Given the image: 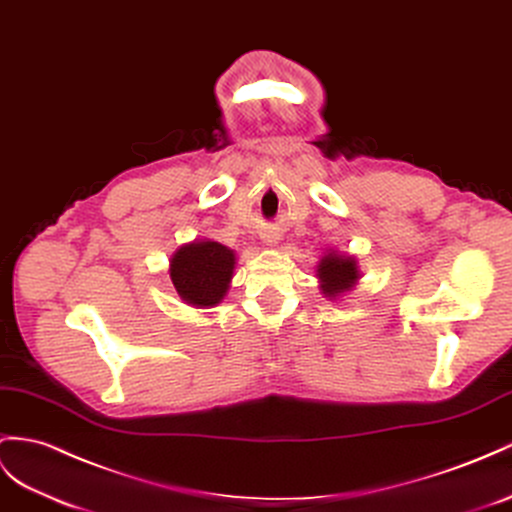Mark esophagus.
<instances>
[{"label":"esophagus","instance_id":"34e87169","mask_svg":"<svg viewBox=\"0 0 512 512\" xmlns=\"http://www.w3.org/2000/svg\"><path fill=\"white\" fill-rule=\"evenodd\" d=\"M268 242H270V244H272V242H274V240H268Z\"/></svg>","mask_w":512,"mask_h":512}]
</instances>
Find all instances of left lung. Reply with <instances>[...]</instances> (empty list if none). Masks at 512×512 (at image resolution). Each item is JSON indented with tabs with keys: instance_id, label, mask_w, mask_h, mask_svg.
<instances>
[{
	"instance_id": "obj_1",
	"label": "left lung",
	"mask_w": 512,
	"mask_h": 512,
	"mask_svg": "<svg viewBox=\"0 0 512 512\" xmlns=\"http://www.w3.org/2000/svg\"><path fill=\"white\" fill-rule=\"evenodd\" d=\"M320 290L324 296L335 298L357 285L361 279L359 266L352 255H337L335 251L326 253L318 264Z\"/></svg>"
}]
</instances>
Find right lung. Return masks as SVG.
<instances>
[{
  "label": "right lung",
  "instance_id": "add662e5",
  "mask_svg": "<svg viewBox=\"0 0 512 512\" xmlns=\"http://www.w3.org/2000/svg\"><path fill=\"white\" fill-rule=\"evenodd\" d=\"M235 268L231 248L212 240H194L170 259V279L183 303L196 309L216 307L225 298Z\"/></svg>",
  "mask_w": 512,
  "mask_h": 512
}]
</instances>
